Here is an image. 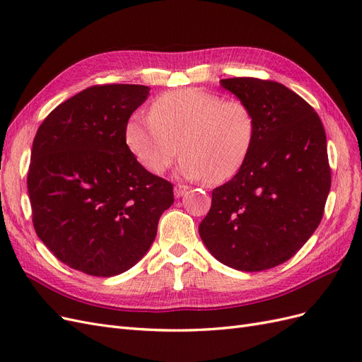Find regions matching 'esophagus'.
<instances>
[{
    "mask_svg": "<svg viewBox=\"0 0 362 362\" xmlns=\"http://www.w3.org/2000/svg\"><path fill=\"white\" fill-rule=\"evenodd\" d=\"M187 190H189V185L177 184V185H175V198H181V196H184Z\"/></svg>",
    "mask_w": 362,
    "mask_h": 362,
    "instance_id": "esophagus-1",
    "label": "esophagus"
}]
</instances>
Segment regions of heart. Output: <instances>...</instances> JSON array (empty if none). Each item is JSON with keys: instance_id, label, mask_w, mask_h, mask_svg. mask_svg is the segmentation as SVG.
<instances>
[{"instance_id": "b5f03b06", "label": "heart", "mask_w": 362, "mask_h": 362, "mask_svg": "<svg viewBox=\"0 0 362 362\" xmlns=\"http://www.w3.org/2000/svg\"><path fill=\"white\" fill-rule=\"evenodd\" d=\"M255 139L257 116L246 101L194 87L157 96L149 116L137 113L125 127L127 145L146 170H168L181 149L184 177L210 182L233 178Z\"/></svg>"}]
</instances>
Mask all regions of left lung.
<instances>
[{"instance_id":"obj_1","label":"left lung","mask_w":362,"mask_h":362,"mask_svg":"<svg viewBox=\"0 0 362 362\" xmlns=\"http://www.w3.org/2000/svg\"><path fill=\"white\" fill-rule=\"evenodd\" d=\"M257 116V139L233 180L213 190L199 235L211 255L237 270L259 272L290 259L319 226L331 166L319 115L281 83L221 80Z\"/></svg>"}]
</instances>
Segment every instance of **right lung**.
I'll list each match as a JSON object with an SVG mask.
<instances>
[{
    "label": "right lung",
    "mask_w": 362,
    "mask_h": 362,
    "mask_svg": "<svg viewBox=\"0 0 362 362\" xmlns=\"http://www.w3.org/2000/svg\"><path fill=\"white\" fill-rule=\"evenodd\" d=\"M148 93L139 84L87 87L54 108L33 140V226L57 259L87 275L133 267L173 204V184L141 166L125 140Z\"/></svg>",
    "instance_id": "1"
}]
</instances>
